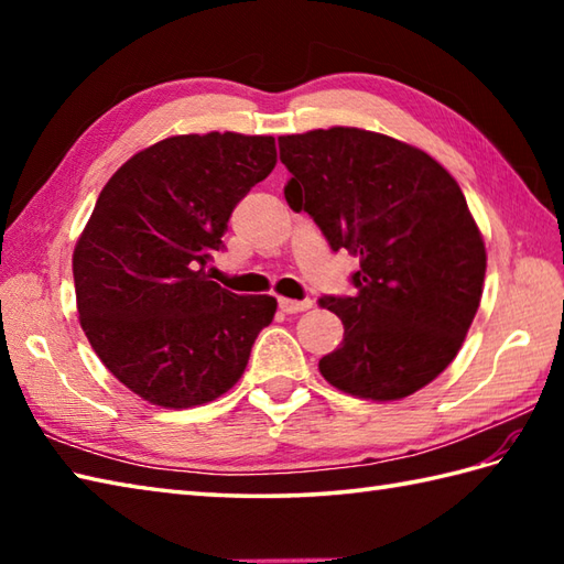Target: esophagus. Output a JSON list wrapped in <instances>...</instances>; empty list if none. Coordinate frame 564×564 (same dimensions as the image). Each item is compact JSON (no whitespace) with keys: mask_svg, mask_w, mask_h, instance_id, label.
Instances as JSON below:
<instances>
[{"mask_svg":"<svg viewBox=\"0 0 564 564\" xmlns=\"http://www.w3.org/2000/svg\"><path fill=\"white\" fill-rule=\"evenodd\" d=\"M279 307L283 310V313H303V310H310L313 307V301L310 297H305V301H293V297H279Z\"/></svg>","mask_w":564,"mask_h":564,"instance_id":"34e87169","label":"esophagus"}]
</instances>
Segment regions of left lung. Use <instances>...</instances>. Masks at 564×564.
Returning a JSON list of instances; mask_svg holds the SVG:
<instances>
[{
	"label": "left lung",
	"mask_w": 564,
	"mask_h": 564,
	"mask_svg": "<svg viewBox=\"0 0 564 564\" xmlns=\"http://www.w3.org/2000/svg\"><path fill=\"white\" fill-rule=\"evenodd\" d=\"M279 148L289 206L361 259L354 295L319 297L344 322L319 373L364 400L422 390L460 351L482 297L485 242L458 182L424 150L361 128L283 135Z\"/></svg>",
	"instance_id": "obj_1"
}]
</instances>
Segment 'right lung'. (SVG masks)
<instances>
[{"label":"right lung","mask_w":564,"mask_h":564,"mask_svg":"<svg viewBox=\"0 0 564 564\" xmlns=\"http://www.w3.org/2000/svg\"><path fill=\"white\" fill-rule=\"evenodd\" d=\"M273 166L271 135H174L133 154L99 194L72 254L79 325L142 400L186 410L242 378L275 297L225 291L206 263Z\"/></svg>","instance_id":"1"}]
</instances>
